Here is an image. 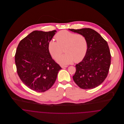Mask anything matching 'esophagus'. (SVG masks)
Instances as JSON below:
<instances>
[{
	"instance_id": "1",
	"label": "esophagus",
	"mask_w": 124,
	"mask_h": 124,
	"mask_svg": "<svg viewBox=\"0 0 124 124\" xmlns=\"http://www.w3.org/2000/svg\"><path fill=\"white\" fill-rule=\"evenodd\" d=\"M61 67H62V68H67V67H68L67 65H61Z\"/></svg>"
}]
</instances>
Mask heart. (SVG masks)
Instances as JSON below:
<instances>
[{
    "label": "heart",
    "instance_id": "heart-1",
    "mask_svg": "<svg viewBox=\"0 0 124 124\" xmlns=\"http://www.w3.org/2000/svg\"><path fill=\"white\" fill-rule=\"evenodd\" d=\"M55 38L57 41L51 40L48 44L49 52L54 59H56L65 48L66 53L58 58L57 61L61 64H69L74 61L80 62L85 56L87 49L85 37L67 31L58 32Z\"/></svg>",
    "mask_w": 124,
    "mask_h": 124
}]
</instances>
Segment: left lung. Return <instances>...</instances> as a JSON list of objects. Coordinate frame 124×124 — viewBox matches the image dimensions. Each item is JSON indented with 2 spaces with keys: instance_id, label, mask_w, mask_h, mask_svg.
Here are the masks:
<instances>
[{
  "instance_id": "8db88e82",
  "label": "left lung",
  "mask_w": 124,
  "mask_h": 124,
  "mask_svg": "<svg viewBox=\"0 0 124 124\" xmlns=\"http://www.w3.org/2000/svg\"><path fill=\"white\" fill-rule=\"evenodd\" d=\"M69 30L84 36L87 42V52L84 58L75 65L73 81L81 88H94L105 81L109 70L111 54L107 42L92 29Z\"/></svg>"
}]
</instances>
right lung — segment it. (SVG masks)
I'll use <instances>...</instances> for the list:
<instances>
[{
  "label": "right lung",
  "mask_w": 124,
  "mask_h": 124,
  "mask_svg": "<svg viewBox=\"0 0 124 124\" xmlns=\"http://www.w3.org/2000/svg\"><path fill=\"white\" fill-rule=\"evenodd\" d=\"M56 32L33 31L19 42L16 50L18 75L28 87L37 92L51 88L62 69L48 50L49 42Z\"/></svg>",
  "instance_id": "right-lung-1"
}]
</instances>
